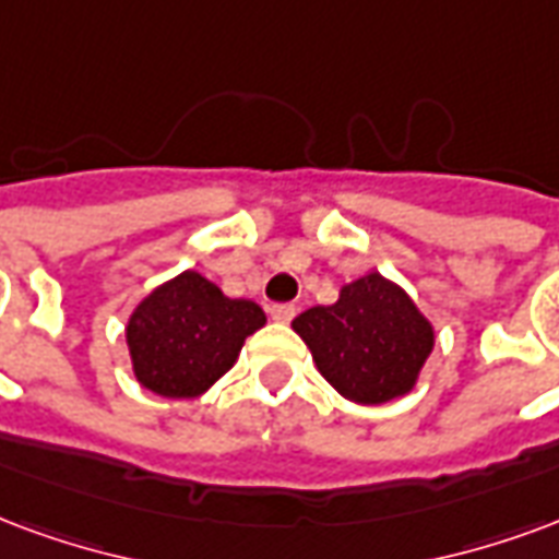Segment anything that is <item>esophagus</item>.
Wrapping results in <instances>:
<instances>
[{
  "mask_svg": "<svg viewBox=\"0 0 559 559\" xmlns=\"http://www.w3.org/2000/svg\"><path fill=\"white\" fill-rule=\"evenodd\" d=\"M269 317L278 322H290L293 317H296V305H290V301H281V305H272L269 308Z\"/></svg>",
  "mask_w": 559,
  "mask_h": 559,
  "instance_id": "1",
  "label": "esophagus"
}]
</instances>
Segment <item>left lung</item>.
I'll return each instance as SVG.
<instances>
[{"label":"left lung","mask_w":559,"mask_h":559,"mask_svg":"<svg viewBox=\"0 0 559 559\" xmlns=\"http://www.w3.org/2000/svg\"><path fill=\"white\" fill-rule=\"evenodd\" d=\"M320 373L346 400L379 406L412 391L432 353V325L415 301L379 272L346 284L334 305L293 320Z\"/></svg>","instance_id":"obj_1"}]
</instances>
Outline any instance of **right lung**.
Wrapping results in <instances>:
<instances>
[{
	"mask_svg": "<svg viewBox=\"0 0 559 559\" xmlns=\"http://www.w3.org/2000/svg\"><path fill=\"white\" fill-rule=\"evenodd\" d=\"M266 322L260 305L227 299L213 281L183 272L153 290L127 325L139 382L159 396L204 394L225 376L248 334Z\"/></svg>",
	"mask_w": 559,
	"mask_h": 559,
	"instance_id": "1",
	"label": "right lung"
}]
</instances>
